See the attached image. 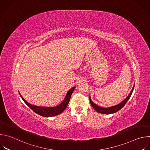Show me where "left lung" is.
<instances>
[{"instance_id": "left-lung-1", "label": "left lung", "mask_w": 150, "mask_h": 150, "mask_svg": "<svg viewBox=\"0 0 150 150\" xmlns=\"http://www.w3.org/2000/svg\"><path fill=\"white\" fill-rule=\"evenodd\" d=\"M134 86H135V85H134ZM134 86L132 91H131L130 94H129V96H128L122 103H120V104H117L116 105L112 106V107H110V108H101V107L96 105L94 103H93L91 100V98H90V101L91 105V106L93 107V108H94V109L96 111H97L98 113H102V114H112V113H116V112H118L119 110H120L123 108V107L126 104V103H127L128 100L129 99V98L131 97V96L132 95V93L133 92V90H134Z\"/></svg>"}]
</instances>
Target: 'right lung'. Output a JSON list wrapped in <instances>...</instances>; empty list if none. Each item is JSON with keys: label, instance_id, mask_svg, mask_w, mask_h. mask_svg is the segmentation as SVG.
I'll return each mask as SVG.
<instances>
[{"label": "right lung", "instance_id": "right-lung-1", "mask_svg": "<svg viewBox=\"0 0 150 150\" xmlns=\"http://www.w3.org/2000/svg\"><path fill=\"white\" fill-rule=\"evenodd\" d=\"M75 87H72L71 89H70L68 91L65 99L63 100V101L61 104H60L59 105H57L56 107H53V108L40 107V106H35V105L30 104L24 99V98L21 96L20 94L19 95L21 97L23 100V101L25 102V103L35 113L44 117H52V116H54L62 113L64 110H65L69 102L71 95L75 90Z\"/></svg>", "mask_w": 150, "mask_h": 150}]
</instances>
